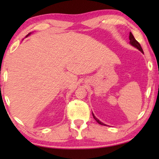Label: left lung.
<instances>
[{"label": "left lung", "instance_id": "left-lung-1", "mask_svg": "<svg viewBox=\"0 0 159 159\" xmlns=\"http://www.w3.org/2000/svg\"><path fill=\"white\" fill-rule=\"evenodd\" d=\"M129 40H130V44H131L132 45H133L134 47L137 48H138L139 51H140L141 52H142V53H143V48H142V47L140 46V44L138 42V41L135 40V38H134L133 34H132L131 32H130V33H129ZM93 118H94L95 120H96V121H97L98 123L100 124V125H104L103 123H102L101 121H100L96 117L94 116V114H93Z\"/></svg>", "mask_w": 159, "mask_h": 159}]
</instances>
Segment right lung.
<instances>
[{"mask_svg":"<svg viewBox=\"0 0 159 159\" xmlns=\"http://www.w3.org/2000/svg\"><path fill=\"white\" fill-rule=\"evenodd\" d=\"M28 34V35H29V34ZM28 35H27V36H28Z\"/></svg>","mask_w":159,"mask_h":159,"instance_id":"obj_1","label":"right lung"}]
</instances>
